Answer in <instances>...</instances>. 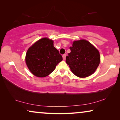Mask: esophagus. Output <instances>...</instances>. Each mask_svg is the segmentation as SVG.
I'll use <instances>...</instances> for the list:
<instances>
[{
	"instance_id": "esophagus-1",
	"label": "esophagus",
	"mask_w": 120,
	"mask_h": 120,
	"mask_svg": "<svg viewBox=\"0 0 120 120\" xmlns=\"http://www.w3.org/2000/svg\"><path fill=\"white\" fill-rule=\"evenodd\" d=\"M65 57H66V54H64V55H63V59L64 60H65Z\"/></svg>"
}]
</instances>
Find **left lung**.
Instances as JSON below:
<instances>
[{
    "instance_id": "left-lung-1",
    "label": "left lung",
    "mask_w": 120,
    "mask_h": 120,
    "mask_svg": "<svg viewBox=\"0 0 120 120\" xmlns=\"http://www.w3.org/2000/svg\"><path fill=\"white\" fill-rule=\"evenodd\" d=\"M71 52L66 57V63L73 73L81 78L93 74L101 62L99 52L85 39L72 42Z\"/></svg>"
}]
</instances>
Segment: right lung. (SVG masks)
<instances>
[{
    "label": "right lung",
    "mask_w": 120,
    "mask_h": 120,
    "mask_svg": "<svg viewBox=\"0 0 120 120\" xmlns=\"http://www.w3.org/2000/svg\"><path fill=\"white\" fill-rule=\"evenodd\" d=\"M63 60L53 41L48 38L39 39L29 47L26 53V65L32 74L38 78L50 75Z\"/></svg>",
    "instance_id": "1"
}]
</instances>
